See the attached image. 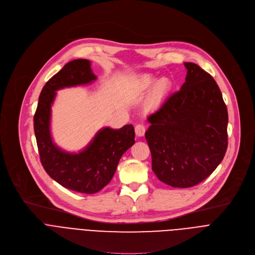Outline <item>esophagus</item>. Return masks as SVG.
<instances>
[{
    "label": "esophagus",
    "instance_id": "esophagus-1",
    "mask_svg": "<svg viewBox=\"0 0 255 255\" xmlns=\"http://www.w3.org/2000/svg\"><path fill=\"white\" fill-rule=\"evenodd\" d=\"M134 131H135V134L138 136H143L145 134L146 128L143 124H139L134 127Z\"/></svg>",
    "mask_w": 255,
    "mask_h": 255
}]
</instances>
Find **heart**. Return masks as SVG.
<instances>
[{"mask_svg": "<svg viewBox=\"0 0 255 255\" xmlns=\"http://www.w3.org/2000/svg\"><path fill=\"white\" fill-rule=\"evenodd\" d=\"M156 83V78L151 75H144L140 80V88L142 90H148L152 88ZM169 89V83L167 80H161L155 85L153 90V97L155 100H158L162 98Z\"/></svg>", "mask_w": 255, "mask_h": 255, "instance_id": "obj_1", "label": "heart"}]
</instances>
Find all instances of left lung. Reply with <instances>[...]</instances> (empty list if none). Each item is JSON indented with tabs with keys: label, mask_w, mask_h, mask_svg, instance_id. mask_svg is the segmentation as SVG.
<instances>
[{
	"label": "left lung",
	"mask_w": 255,
	"mask_h": 255,
	"mask_svg": "<svg viewBox=\"0 0 255 255\" xmlns=\"http://www.w3.org/2000/svg\"><path fill=\"white\" fill-rule=\"evenodd\" d=\"M186 82L148 117L145 133L152 170L174 188L201 183L224 159L228 147V110L213 77L186 62Z\"/></svg>",
	"instance_id": "8db88e82"
}]
</instances>
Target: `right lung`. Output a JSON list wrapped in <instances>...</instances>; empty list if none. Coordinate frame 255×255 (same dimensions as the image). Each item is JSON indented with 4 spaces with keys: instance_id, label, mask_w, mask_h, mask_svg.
<instances>
[{
    "instance_id": "add662e5",
    "label": "right lung",
    "mask_w": 255,
    "mask_h": 255,
    "mask_svg": "<svg viewBox=\"0 0 255 255\" xmlns=\"http://www.w3.org/2000/svg\"><path fill=\"white\" fill-rule=\"evenodd\" d=\"M96 80L89 60L76 59L68 62L44 86L33 116L38 154L46 172L64 188L85 194L99 192L109 184L123 154L134 144V129L131 125L120 129H100L90 144L78 153L66 152L54 144L50 122L56 91L88 85Z\"/></svg>"
}]
</instances>
